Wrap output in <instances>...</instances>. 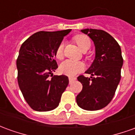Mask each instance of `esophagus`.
Masks as SVG:
<instances>
[{"label":"esophagus","mask_w":135,"mask_h":135,"mask_svg":"<svg viewBox=\"0 0 135 135\" xmlns=\"http://www.w3.org/2000/svg\"><path fill=\"white\" fill-rule=\"evenodd\" d=\"M76 77H69V83H71V82L74 81V80H76Z\"/></svg>","instance_id":"1"}]
</instances>
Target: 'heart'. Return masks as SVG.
I'll list each match as a JSON object with an SVG mask.
<instances>
[{
	"instance_id": "1",
	"label": "heart",
	"mask_w": 135,
	"mask_h": 135,
	"mask_svg": "<svg viewBox=\"0 0 135 135\" xmlns=\"http://www.w3.org/2000/svg\"><path fill=\"white\" fill-rule=\"evenodd\" d=\"M74 40L82 51L88 50L90 47V40L88 36L84 35H78L74 37ZM64 47V42H61L56 50V59H63ZM83 69H84V65L82 63L79 61H74L71 60H66L60 65L61 72L70 76L75 75Z\"/></svg>"
}]
</instances>
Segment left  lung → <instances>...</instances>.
Listing matches in <instances>:
<instances>
[{"label": "left lung", "mask_w": 135, "mask_h": 135, "mask_svg": "<svg viewBox=\"0 0 135 135\" xmlns=\"http://www.w3.org/2000/svg\"><path fill=\"white\" fill-rule=\"evenodd\" d=\"M81 32L94 42L95 59L85 72L92 75L90 78L84 75L77 77L82 90L76 96V103L85 110H100L111 101L120 82L122 50L116 40L105 31L85 29Z\"/></svg>", "instance_id": "obj_1"}]
</instances>
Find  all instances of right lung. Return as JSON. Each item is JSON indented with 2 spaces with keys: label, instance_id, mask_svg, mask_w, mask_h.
Wrapping results in <instances>:
<instances>
[{
  "label": "right lung",
  "instance_id": "right-lung-1",
  "mask_svg": "<svg viewBox=\"0 0 135 135\" xmlns=\"http://www.w3.org/2000/svg\"><path fill=\"white\" fill-rule=\"evenodd\" d=\"M70 32H37L20 47L16 60L18 84L25 100L33 110L48 111L56 108L69 85L67 76H53L52 72L58 68L54 59L56 49Z\"/></svg>",
  "mask_w": 135,
  "mask_h": 135
}]
</instances>
